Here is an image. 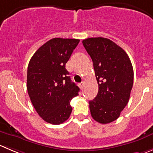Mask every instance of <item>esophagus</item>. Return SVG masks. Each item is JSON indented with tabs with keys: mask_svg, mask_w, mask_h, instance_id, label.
Returning a JSON list of instances; mask_svg holds the SVG:
<instances>
[{
	"mask_svg": "<svg viewBox=\"0 0 153 153\" xmlns=\"http://www.w3.org/2000/svg\"><path fill=\"white\" fill-rule=\"evenodd\" d=\"M83 84H84V83H83V82H81V83L79 84V88H81V89H82V88H83Z\"/></svg>",
	"mask_w": 153,
	"mask_h": 153,
	"instance_id": "obj_1",
	"label": "esophagus"
}]
</instances>
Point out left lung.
Masks as SVG:
<instances>
[{
  "label": "left lung",
  "mask_w": 153,
  "mask_h": 153,
  "mask_svg": "<svg viewBox=\"0 0 153 153\" xmlns=\"http://www.w3.org/2000/svg\"><path fill=\"white\" fill-rule=\"evenodd\" d=\"M91 57L98 92L89 102L93 119L107 124L119 118L127 105L133 86L134 71L125 50L112 40L91 37L82 40Z\"/></svg>",
  "instance_id": "1"
}]
</instances>
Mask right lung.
Segmentation results:
<instances>
[{
	"instance_id": "obj_1",
	"label": "right lung",
	"mask_w": 153,
	"mask_h": 153,
	"mask_svg": "<svg viewBox=\"0 0 153 153\" xmlns=\"http://www.w3.org/2000/svg\"><path fill=\"white\" fill-rule=\"evenodd\" d=\"M79 42L78 39H51L29 62L27 93L39 116L50 124H62L70 117V102L79 91L65 68Z\"/></svg>"
}]
</instances>
